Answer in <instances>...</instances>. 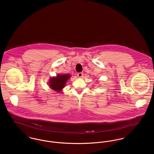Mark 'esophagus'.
<instances>
[{
	"label": "esophagus",
	"instance_id": "1",
	"mask_svg": "<svg viewBox=\"0 0 154 154\" xmlns=\"http://www.w3.org/2000/svg\"><path fill=\"white\" fill-rule=\"evenodd\" d=\"M83 75H84L83 72H79V73L77 74V76H78L79 78H82V77H83Z\"/></svg>",
	"mask_w": 154,
	"mask_h": 154
}]
</instances>
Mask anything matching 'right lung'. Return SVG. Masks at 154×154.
<instances>
[{"label":"right lung","instance_id":"right-lung-1","mask_svg":"<svg viewBox=\"0 0 154 154\" xmlns=\"http://www.w3.org/2000/svg\"><path fill=\"white\" fill-rule=\"evenodd\" d=\"M70 77L71 75L70 74H59L56 76H53L50 78L48 85L55 92L61 93Z\"/></svg>","mask_w":154,"mask_h":154}]
</instances>
